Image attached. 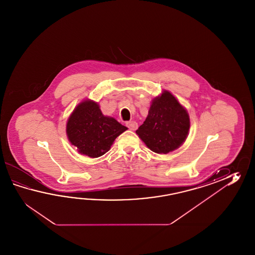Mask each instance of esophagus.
<instances>
[{
    "label": "esophagus",
    "instance_id": "obj_1",
    "mask_svg": "<svg viewBox=\"0 0 255 255\" xmlns=\"http://www.w3.org/2000/svg\"><path fill=\"white\" fill-rule=\"evenodd\" d=\"M127 127L130 130H135L137 128V123L135 121H129V122H127Z\"/></svg>",
    "mask_w": 255,
    "mask_h": 255
}]
</instances>
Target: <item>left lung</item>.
Here are the masks:
<instances>
[{
	"instance_id": "obj_1",
	"label": "left lung",
	"mask_w": 255,
	"mask_h": 255,
	"mask_svg": "<svg viewBox=\"0 0 255 255\" xmlns=\"http://www.w3.org/2000/svg\"><path fill=\"white\" fill-rule=\"evenodd\" d=\"M187 110L167 90L152 100L144 123L135 131L153 152L167 154L183 144L190 129Z\"/></svg>"
}]
</instances>
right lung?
I'll return each mask as SVG.
<instances>
[{
  "label": "right lung",
  "mask_w": 255,
  "mask_h": 255,
  "mask_svg": "<svg viewBox=\"0 0 255 255\" xmlns=\"http://www.w3.org/2000/svg\"><path fill=\"white\" fill-rule=\"evenodd\" d=\"M128 129L117 120L102 114L98 103L84 100L74 109L66 124L71 144L83 155L98 157L109 151L115 139Z\"/></svg>",
  "instance_id": "1"
}]
</instances>
